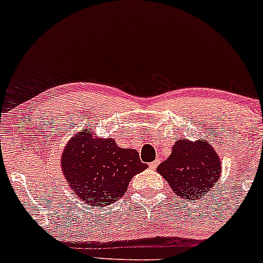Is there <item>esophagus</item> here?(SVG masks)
<instances>
[{
  "mask_svg": "<svg viewBox=\"0 0 263 263\" xmlns=\"http://www.w3.org/2000/svg\"><path fill=\"white\" fill-rule=\"evenodd\" d=\"M158 164H159V160L155 159L154 162L149 163V168H151V169H155V168H157V166H158Z\"/></svg>",
  "mask_w": 263,
  "mask_h": 263,
  "instance_id": "esophagus-1",
  "label": "esophagus"
}]
</instances>
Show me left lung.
<instances>
[{"instance_id":"8db88e82","label":"left lung","mask_w":263,"mask_h":263,"mask_svg":"<svg viewBox=\"0 0 263 263\" xmlns=\"http://www.w3.org/2000/svg\"><path fill=\"white\" fill-rule=\"evenodd\" d=\"M160 174L180 199L197 202L204 199L221 177V159L207 140L174 143L168 159L158 165Z\"/></svg>"}]
</instances>
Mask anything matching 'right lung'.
Wrapping results in <instances>:
<instances>
[{"mask_svg": "<svg viewBox=\"0 0 263 263\" xmlns=\"http://www.w3.org/2000/svg\"><path fill=\"white\" fill-rule=\"evenodd\" d=\"M81 130L67 142L61 154V168L72 194L85 204H112L128 191L135 174L146 169L135 149H123L111 138H97Z\"/></svg>", "mask_w": 263, "mask_h": 263, "instance_id": "obj_1", "label": "right lung"}]
</instances>
